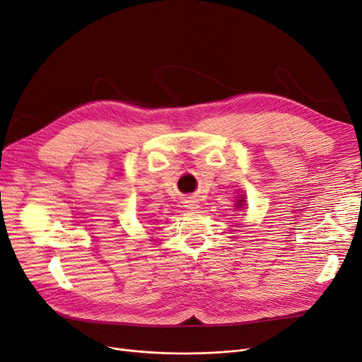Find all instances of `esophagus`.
Listing matches in <instances>:
<instances>
[{"label":"esophagus","instance_id":"34e87169","mask_svg":"<svg viewBox=\"0 0 362 362\" xmlns=\"http://www.w3.org/2000/svg\"><path fill=\"white\" fill-rule=\"evenodd\" d=\"M185 207L186 209H189V210H194V209H197L198 207V204H197V199L194 198V197H188L185 199Z\"/></svg>","mask_w":362,"mask_h":362}]
</instances>
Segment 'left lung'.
<instances>
[{
    "label": "left lung",
    "instance_id": "obj_1",
    "mask_svg": "<svg viewBox=\"0 0 362 362\" xmlns=\"http://www.w3.org/2000/svg\"><path fill=\"white\" fill-rule=\"evenodd\" d=\"M242 197L245 198V195H242ZM243 202H245V199H238V203H237V204H238V206H245V204H242ZM238 209H242V207H238Z\"/></svg>",
    "mask_w": 362,
    "mask_h": 362
}]
</instances>
